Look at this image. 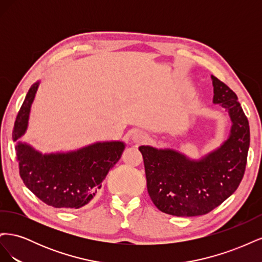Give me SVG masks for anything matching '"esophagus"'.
I'll list each match as a JSON object with an SVG mask.
<instances>
[{
  "label": "esophagus",
  "instance_id": "1",
  "mask_svg": "<svg viewBox=\"0 0 262 262\" xmlns=\"http://www.w3.org/2000/svg\"><path fill=\"white\" fill-rule=\"evenodd\" d=\"M147 134L144 131H141V130H137L132 133V141L134 143L140 144V143H143L147 140Z\"/></svg>",
  "mask_w": 262,
  "mask_h": 262
}]
</instances>
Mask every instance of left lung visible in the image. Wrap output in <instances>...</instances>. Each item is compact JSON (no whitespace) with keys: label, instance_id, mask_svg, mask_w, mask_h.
<instances>
[{"label":"left lung","instance_id":"8db88e82","mask_svg":"<svg viewBox=\"0 0 262 262\" xmlns=\"http://www.w3.org/2000/svg\"><path fill=\"white\" fill-rule=\"evenodd\" d=\"M213 104L231 120L227 139L193 160L170 147L141 145L146 186L155 207L175 216L207 214L232 195L243 179L250 143L249 123L236 94L211 75Z\"/></svg>","mask_w":262,"mask_h":262}]
</instances>
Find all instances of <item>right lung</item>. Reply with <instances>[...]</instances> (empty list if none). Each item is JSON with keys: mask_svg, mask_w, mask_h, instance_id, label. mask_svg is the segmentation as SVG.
I'll return each mask as SVG.
<instances>
[{"mask_svg": "<svg viewBox=\"0 0 262 262\" xmlns=\"http://www.w3.org/2000/svg\"><path fill=\"white\" fill-rule=\"evenodd\" d=\"M40 81L31 85L14 124L19 175L25 186L46 204L54 208L80 209L89 203L101 187L109 169L120 160L125 143L102 141L68 152H39L25 136L29 116Z\"/></svg>", "mask_w": 262, "mask_h": 262, "instance_id": "obj_1", "label": "right lung"}]
</instances>
